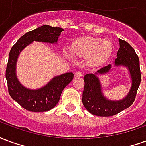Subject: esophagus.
<instances>
[{
    "label": "esophagus",
    "instance_id": "1",
    "mask_svg": "<svg viewBox=\"0 0 146 146\" xmlns=\"http://www.w3.org/2000/svg\"><path fill=\"white\" fill-rule=\"evenodd\" d=\"M75 76H78V77H81V76H83V75H84V73H83L82 71H77V72H76L75 73Z\"/></svg>",
    "mask_w": 146,
    "mask_h": 146
}]
</instances>
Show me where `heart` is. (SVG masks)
Masks as SVG:
<instances>
[{
    "label": "heart",
    "instance_id": "heart-1",
    "mask_svg": "<svg viewBox=\"0 0 146 146\" xmlns=\"http://www.w3.org/2000/svg\"><path fill=\"white\" fill-rule=\"evenodd\" d=\"M70 50L74 54L89 56L90 60L95 63H101L110 57L113 51V44L109 40L88 36L76 40Z\"/></svg>",
    "mask_w": 146,
    "mask_h": 146
}]
</instances>
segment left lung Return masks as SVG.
I'll list each match as a JSON object with an SVG mask.
<instances>
[{"mask_svg": "<svg viewBox=\"0 0 146 146\" xmlns=\"http://www.w3.org/2000/svg\"><path fill=\"white\" fill-rule=\"evenodd\" d=\"M119 48L115 66H125L128 68L132 79L131 88L127 96L123 100L110 101L102 94L101 84L95 74H86L84 77V88L83 92L82 102L86 110L93 115L98 116H111L120 113L135 102L138 87L141 83V71L139 58L134 48L125 40H119ZM111 65H108L98 70L96 73L109 72Z\"/></svg>", "mask_w": 146, "mask_h": 146, "instance_id": "1", "label": "left lung"}]
</instances>
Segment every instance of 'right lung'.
Here are the masks:
<instances>
[{
	"label": "right lung",
	"instance_id": "1",
	"mask_svg": "<svg viewBox=\"0 0 146 146\" xmlns=\"http://www.w3.org/2000/svg\"><path fill=\"white\" fill-rule=\"evenodd\" d=\"M62 28L44 25L25 33L15 44L9 52L5 76L8 93L25 110L31 112H46L56 106L66 86L72 81L73 73H67L54 77L50 82L38 90H30L21 85L15 76V64L19 52L31 42L55 43Z\"/></svg>",
	"mask_w": 146,
	"mask_h": 146
}]
</instances>
